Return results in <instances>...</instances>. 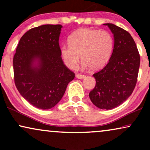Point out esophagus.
<instances>
[{
	"label": "esophagus",
	"instance_id": "obj_1",
	"mask_svg": "<svg viewBox=\"0 0 150 150\" xmlns=\"http://www.w3.org/2000/svg\"><path fill=\"white\" fill-rule=\"evenodd\" d=\"M76 77L77 78V79H85V75H83V74H76Z\"/></svg>",
	"mask_w": 150,
	"mask_h": 150
}]
</instances>
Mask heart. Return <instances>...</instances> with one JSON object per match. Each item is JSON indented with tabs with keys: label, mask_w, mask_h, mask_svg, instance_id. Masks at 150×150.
Wrapping results in <instances>:
<instances>
[{
	"label": "heart",
	"mask_w": 150,
	"mask_h": 150,
	"mask_svg": "<svg viewBox=\"0 0 150 150\" xmlns=\"http://www.w3.org/2000/svg\"><path fill=\"white\" fill-rule=\"evenodd\" d=\"M68 41L69 44L61 45L60 53L65 65L71 69L76 67L81 55L84 68L97 70L108 62L113 52V37L107 30L80 28Z\"/></svg>",
	"instance_id": "obj_1"
}]
</instances>
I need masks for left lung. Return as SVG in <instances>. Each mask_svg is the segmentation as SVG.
Wrapping results in <instances>:
<instances>
[{"mask_svg":"<svg viewBox=\"0 0 150 150\" xmlns=\"http://www.w3.org/2000/svg\"><path fill=\"white\" fill-rule=\"evenodd\" d=\"M114 38L113 52L102 70L94 74L95 88L89 98L94 105L101 109L117 107L132 94L137 81L140 56L134 40L128 31L106 23Z\"/></svg>","mask_w":150,"mask_h":150,"instance_id":"left-lung-1","label":"left lung"}]
</instances>
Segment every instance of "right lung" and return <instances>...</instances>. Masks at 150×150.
Segmentation results:
<instances>
[{
  "label": "right lung",
  "instance_id": "right-lung-1",
  "mask_svg": "<svg viewBox=\"0 0 150 150\" xmlns=\"http://www.w3.org/2000/svg\"><path fill=\"white\" fill-rule=\"evenodd\" d=\"M61 24H45L28 30L13 57L14 81L22 97L40 109L54 107L75 74L61 57Z\"/></svg>",
  "mask_w": 150,
  "mask_h": 150
}]
</instances>
